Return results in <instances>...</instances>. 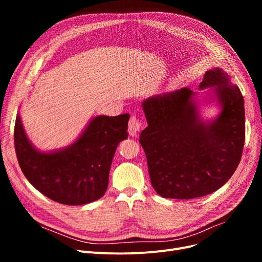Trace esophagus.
Listing matches in <instances>:
<instances>
[{
	"label": "esophagus",
	"mask_w": 262,
	"mask_h": 262,
	"mask_svg": "<svg viewBox=\"0 0 262 262\" xmlns=\"http://www.w3.org/2000/svg\"><path fill=\"white\" fill-rule=\"evenodd\" d=\"M141 128V123L140 121L137 119L135 116H133L130 119H129V122H128V133L132 137H135L137 136V134H138V132L140 130Z\"/></svg>",
	"instance_id": "obj_1"
}]
</instances>
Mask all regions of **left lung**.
<instances>
[{"label": "left lung", "instance_id": "8db88e82", "mask_svg": "<svg viewBox=\"0 0 262 262\" xmlns=\"http://www.w3.org/2000/svg\"><path fill=\"white\" fill-rule=\"evenodd\" d=\"M199 92L182 88L142 103L147 127L140 134L150 183L166 199L190 200L224 186L241 160L245 139L244 100L221 68L206 71ZM214 104L218 115L205 119Z\"/></svg>", "mask_w": 262, "mask_h": 262}]
</instances>
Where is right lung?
Instances as JSON below:
<instances>
[{"label":"right lung","mask_w":262,"mask_h":262,"mask_svg":"<svg viewBox=\"0 0 262 262\" xmlns=\"http://www.w3.org/2000/svg\"><path fill=\"white\" fill-rule=\"evenodd\" d=\"M129 115L95 116L68 146L41 150L27 137L20 113L15 147L25 177L47 198L64 205H85L101 199L118 144L127 139Z\"/></svg>","instance_id":"1"}]
</instances>
